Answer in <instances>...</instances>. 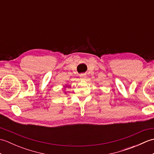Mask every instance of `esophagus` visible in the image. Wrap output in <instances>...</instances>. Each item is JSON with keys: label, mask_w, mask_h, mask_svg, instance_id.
Here are the masks:
<instances>
[{"label": "esophagus", "mask_w": 154, "mask_h": 154, "mask_svg": "<svg viewBox=\"0 0 154 154\" xmlns=\"http://www.w3.org/2000/svg\"><path fill=\"white\" fill-rule=\"evenodd\" d=\"M80 77H81V79H85L87 76H86L85 74H81L80 75Z\"/></svg>", "instance_id": "obj_1"}]
</instances>
